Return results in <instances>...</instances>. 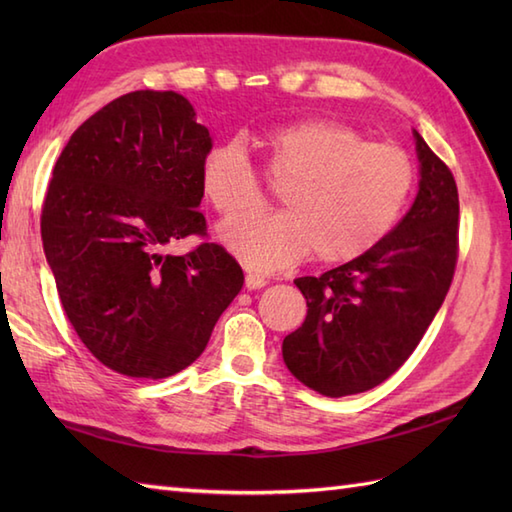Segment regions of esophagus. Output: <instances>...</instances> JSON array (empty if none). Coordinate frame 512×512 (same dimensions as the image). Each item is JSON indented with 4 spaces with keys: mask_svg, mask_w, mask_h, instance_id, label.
<instances>
[{
    "mask_svg": "<svg viewBox=\"0 0 512 512\" xmlns=\"http://www.w3.org/2000/svg\"><path fill=\"white\" fill-rule=\"evenodd\" d=\"M246 288L248 290H259L268 284V279L264 275H257V273H246Z\"/></svg>",
    "mask_w": 512,
    "mask_h": 512,
    "instance_id": "34e87169",
    "label": "esophagus"
}]
</instances>
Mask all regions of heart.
Segmentation results:
<instances>
[{
  "label": "heart",
  "instance_id": "b5f03b06",
  "mask_svg": "<svg viewBox=\"0 0 512 512\" xmlns=\"http://www.w3.org/2000/svg\"><path fill=\"white\" fill-rule=\"evenodd\" d=\"M266 176L281 189L286 213L250 215L266 206L253 162L228 140L202 160L206 202L228 222L224 242L242 262L275 273L314 253L321 264H343L376 248L391 233L416 184V165L394 143H367L358 129L328 121L270 127L259 138Z\"/></svg>",
  "mask_w": 512,
  "mask_h": 512
}]
</instances>
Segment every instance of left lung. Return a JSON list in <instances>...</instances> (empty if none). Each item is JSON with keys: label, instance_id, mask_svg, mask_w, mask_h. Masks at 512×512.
I'll list each match as a JSON object with an SVG mask.
<instances>
[{"label": "left lung", "instance_id": "8db88e82", "mask_svg": "<svg viewBox=\"0 0 512 512\" xmlns=\"http://www.w3.org/2000/svg\"><path fill=\"white\" fill-rule=\"evenodd\" d=\"M420 189L407 215L369 253L321 277L295 279L306 297L284 363L323 396L361 394L398 372L436 317L458 264L460 200L451 169L413 132Z\"/></svg>", "mask_w": 512, "mask_h": 512}]
</instances>
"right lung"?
Returning a JSON list of instances; mask_svg holds the SVG:
<instances>
[{"label":"right lung","instance_id":"1","mask_svg":"<svg viewBox=\"0 0 512 512\" xmlns=\"http://www.w3.org/2000/svg\"><path fill=\"white\" fill-rule=\"evenodd\" d=\"M211 147L182 94L138 90L90 116L52 169L41 239L61 306L83 345L123 376L189 367L244 286L198 211ZM189 234L203 244L164 253Z\"/></svg>","mask_w":512,"mask_h":512}]
</instances>
